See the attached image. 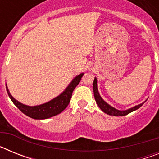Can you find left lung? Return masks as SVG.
I'll list each match as a JSON object with an SVG mask.
<instances>
[{
	"mask_svg": "<svg viewBox=\"0 0 159 159\" xmlns=\"http://www.w3.org/2000/svg\"><path fill=\"white\" fill-rule=\"evenodd\" d=\"M93 91H94V95H95V99L96 101V103L98 104V106L99 107L101 110L104 113L107 114V115H110V116H127L128 114H130V112L134 111L137 110L140 107H142L143 105V103H141L139 105H137V106L134 107L130 108L127 111H119L116 109V108L112 107L111 106H110L109 104H107L106 102H105L103 99L101 98V96L99 95V91H98V88H97V80L96 78H95L93 82Z\"/></svg>",
	"mask_w": 159,
	"mask_h": 159,
	"instance_id": "8db88e82",
	"label": "left lung"
}]
</instances>
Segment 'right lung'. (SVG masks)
<instances>
[{"label":"right lung","mask_w":159,"mask_h":159,"mask_svg":"<svg viewBox=\"0 0 159 159\" xmlns=\"http://www.w3.org/2000/svg\"><path fill=\"white\" fill-rule=\"evenodd\" d=\"M83 75H84L83 73L80 75H77L71 81V84L68 85V87L66 88L65 91L62 94H60L59 96L56 97L52 100L49 101L46 103H43V104L39 105V106L30 107L22 104L20 102H18L17 100H16L10 95L7 87L6 90L8 96L11 99V100L12 101V102L25 115L35 119H45L61 113L67 107V105L69 104L70 100H71L73 91L75 88V87L80 84Z\"/></svg>","instance_id":"obj_1"}]
</instances>
